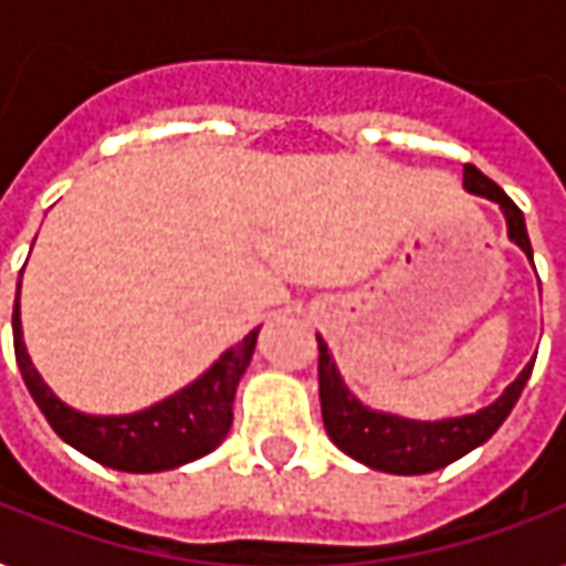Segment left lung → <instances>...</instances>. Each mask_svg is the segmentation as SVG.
<instances>
[{
	"instance_id": "obj_1",
	"label": "left lung",
	"mask_w": 566,
	"mask_h": 566,
	"mask_svg": "<svg viewBox=\"0 0 566 566\" xmlns=\"http://www.w3.org/2000/svg\"><path fill=\"white\" fill-rule=\"evenodd\" d=\"M462 189L469 196L488 199L500 205L505 217V232L509 242L517 244L527 260L533 263L531 235L527 223L515 201L505 196L503 189L475 165L462 168ZM318 395H322V420L324 429L331 434V441L337 444L346 457L358 460L367 469L389 472V475H426L434 469H444L450 462L465 457L469 450L481 448L490 434L496 432L512 413V407L524 392L527 379H531V365L524 367L496 401L488 407H478L475 413H460V417H441V420H413L401 417L392 410H379V407L365 405L358 395L346 386V379L339 374L334 355L327 349V343L318 337Z\"/></svg>"
}]
</instances>
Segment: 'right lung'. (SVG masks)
Here are the masks:
<instances>
[{
    "label": "right lung",
    "instance_id": "add662e5",
    "mask_svg": "<svg viewBox=\"0 0 566 566\" xmlns=\"http://www.w3.org/2000/svg\"><path fill=\"white\" fill-rule=\"evenodd\" d=\"M11 327H14V355L23 382L39 410L45 413V420L51 422V429L88 460L132 475L180 469L223 444V438L232 429L235 389L254 358L256 334H260V327H254L248 337L229 346L205 374L156 405L140 407L132 413H85L61 401L35 370L23 343L21 282L14 296Z\"/></svg>",
    "mask_w": 566,
    "mask_h": 566
}]
</instances>
